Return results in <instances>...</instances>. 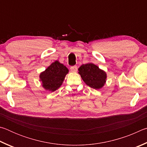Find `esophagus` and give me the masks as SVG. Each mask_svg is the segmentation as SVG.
<instances>
[{
  "mask_svg": "<svg viewBox=\"0 0 147 147\" xmlns=\"http://www.w3.org/2000/svg\"><path fill=\"white\" fill-rule=\"evenodd\" d=\"M70 70L73 72L77 71V70H78V67H77V66H72L70 67Z\"/></svg>",
  "mask_w": 147,
  "mask_h": 147,
  "instance_id": "esophagus-1",
  "label": "esophagus"
}]
</instances>
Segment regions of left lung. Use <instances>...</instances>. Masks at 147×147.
<instances>
[{
	"label": "left lung",
	"mask_w": 147,
	"mask_h": 147,
	"mask_svg": "<svg viewBox=\"0 0 147 147\" xmlns=\"http://www.w3.org/2000/svg\"><path fill=\"white\" fill-rule=\"evenodd\" d=\"M79 74L87 85L94 89L103 86L107 79V74L99 67L92 63H88L80 66Z\"/></svg>",
	"instance_id": "8db88e82"
}]
</instances>
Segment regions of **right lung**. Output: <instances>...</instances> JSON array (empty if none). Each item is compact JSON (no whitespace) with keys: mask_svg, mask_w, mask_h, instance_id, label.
I'll use <instances>...</instances> for the list:
<instances>
[{"mask_svg":"<svg viewBox=\"0 0 147 147\" xmlns=\"http://www.w3.org/2000/svg\"><path fill=\"white\" fill-rule=\"evenodd\" d=\"M68 72V68L63 64L58 61L54 62L40 74V79L42 83V86L46 90L55 91L61 86Z\"/></svg>","mask_w":147,"mask_h":147,"instance_id":"right-lung-1","label":"right lung"}]
</instances>
